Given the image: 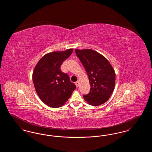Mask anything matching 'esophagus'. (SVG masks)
Here are the masks:
<instances>
[{"instance_id":"34e87169","label":"esophagus","mask_w":152,"mask_h":152,"mask_svg":"<svg viewBox=\"0 0 152 152\" xmlns=\"http://www.w3.org/2000/svg\"><path fill=\"white\" fill-rule=\"evenodd\" d=\"M75 84H76V87H79V85H80L79 81H76V82H75Z\"/></svg>"}]
</instances>
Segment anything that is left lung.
<instances>
[{"instance_id":"obj_1","label":"left lung","mask_w":152,"mask_h":152,"mask_svg":"<svg viewBox=\"0 0 152 152\" xmlns=\"http://www.w3.org/2000/svg\"><path fill=\"white\" fill-rule=\"evenodd\" d=\"M77 56L85 68L91 85L90 92L84 95L89 105L99 106L105 103L113 92L116 76L108 60L92 50H75Z\"/></svg>"}]
</instances>
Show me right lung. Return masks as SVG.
<instances>
[{
  "label": "right lung",
  "instance_id": "add662e5",
  "mask_svg": "<svg viewBox=\"0 0 152 152\" xmlns=\"http://www.w3.org/2000/svg\"><path fill=\"white\" fill-rule=\"evenodd\" d=\"M73 49L50 52L41 58L32 74L36 93L41 100L52 108L62 107L71 96L76 86L60 66Z\"/></svg>",
  "mask_w": 152,
  "mask_h": 152
}]
</instances>
